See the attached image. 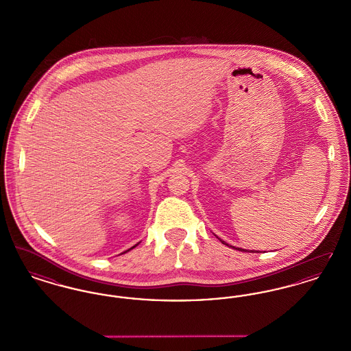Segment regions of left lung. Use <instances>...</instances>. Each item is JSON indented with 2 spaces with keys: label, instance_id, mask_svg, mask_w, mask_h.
<instances>
[{
  "label": "left lung",
  "instance_id": "left-lung-1",
  "mask_svg": "<svg viewBox=\"0 0 351 351\" xmlns=\"http://www.w3.org/2000/svg\"><path fill=\"white\" fill-rule=\"evenodd\" d=\"M219 241H221V242H222V243H223V245H226V246H229V245H228V243H226V242H223V241H222V239H219ZM230 247H233V246H230ZM233 249H235V250L245 251V252H246V250H243V249H239V247H233ZM250 252H256V251L251 250Z\"/></svg>",
  "mask_w": 351,
  "mask_h": 351
}]
</instances>
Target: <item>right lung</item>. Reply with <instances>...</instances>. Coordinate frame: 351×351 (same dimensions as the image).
<instances>
[{
    "label": "right lung",
    "instance_id": "add662e5",
    "mask_svg": "<svg viewBox=\"0 0 351 351\" xmlns=\"http://www.w3.org/2000/svg\"><path fill=\"white\" fill-rule=\"evenodd\" d=\"M134 247H135V246H133V247H132V249H134ZM132 249H130V250H132Z\"/></svg>",
    "mask_w": 351,
    "mask_h": 351
}]
</instances>
